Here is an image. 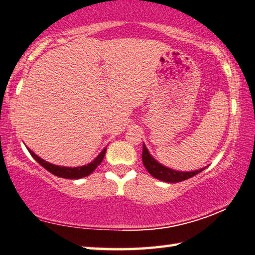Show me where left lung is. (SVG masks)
I'll list each match as a JSON object with an SVG mask.
<instances>
[{
    "mask_svg": "<svg viewBox=\"0 0 255 255\" xmlns=\"http://www.w3.org/2000/svg\"><path fill=\"white\" fill-rule=\"evenodd\" d=\"M142 161H143L144 167L146 168V170L151 173L154 178L165 181V183H179V181L191 178V177L197 175V173H200L205 169V168H202L200 170L183 172V171H176V170H172V169L165 168L164 165L160 164L159 162H156V161L153 159L151 154L148 153L147 148L145 147L144 144H143Z\"/></svg>",
    "mask_w": 255,
    "mask_h": 255,
    "instance_id": "1",
    "label": "left lung"
}]
</instances>
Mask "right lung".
I'll use <instances>...</instances> for the list:
<instances>
[{"label":"right lung","instance_id":"add662e5","mask_svg":"<svg viewBox=\"0 0 255 255\" xmlns=\"http://www.w3.org/2000/svg\"><path fill=\"white\" fill-rule=\"evenodd\" d=\"M31 156L37 161V162L42 165L43 168H45L47 171H50L51 173H53L54 176L61 177V178H67V179H79L83 178V177H86L88 175L95 170L98 168V165L102 162L104 155H106L107 148H104L102 152L100 153V155L96 157V159L93 161V162L88 163L87 165H83V167H76V168H68V167H60V165H55L52 163H48L46 161H44L43 159H40L39 156L35 154L33 151L28 149Z\"/></svg>","mask_w":255,"mask_h":255}]
</instances>
